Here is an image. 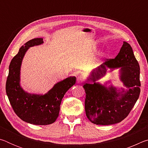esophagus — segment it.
<instances>
[{"instance_id":"obj_1","label":"esophagus","mask_w":148,"mask_h":148,"mask_svg":"<svg viewBox=\"0 0 148 148\" xmlns=\"http://www.w3.org/2000/svg\"><path fill=\"white\" fill-rule=\"evenodd\" d=\"M84 82V77L82 76H79L77 77V82L78 84H82Z\"/></svg>"}]
</instances>
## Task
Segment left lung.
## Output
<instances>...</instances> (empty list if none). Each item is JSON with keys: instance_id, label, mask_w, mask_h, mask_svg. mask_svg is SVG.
Instances as JSON below:
<instances>
[{"instance_id": "left-lung-1", "label": "left lung", "mask_w": 148, "mask_h": 148, "mask_svg": "<svg viewBox=\"0 0 148 148\" xmlns=\"http://www.w3.org/2000/svg\"><path fill=\"white\" fill-rule=\"evenodd\" d=\"M121 68L120 79L129 89L117 92L114 87L108 88L95 81L106 74V68ZM90 80L93 84L86 83L84 89L86 97L85 110L87 118L92 123L101 125L116 124L129 114L138 99L141 86L140 66L130 44L123 42L119 53L114 59H107L91 72Z\"/></svg>"}]
</instances>
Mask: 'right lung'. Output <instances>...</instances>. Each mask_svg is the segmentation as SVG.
<instances>
[{"label":"right lung","instance_id":"add662e5","mask_svg":"<svg viewBox=\"0 0 148 148\" xmlns=\"http://www.w3.org/2000/svg\"><path fill=\"white\" fill-rule=\"evenodd\" d=\"M43 39H32L21 46L12 59L6 84V91L14 111L20 119L29 123L46 125L56 121L60 105L66 92L76 83L71 76L56 84L45 95L30 94L20 86V69L23 57L30 47L42 44Z\"/></svg>","mask_w":148,"mask_h":148}]
</instances>
